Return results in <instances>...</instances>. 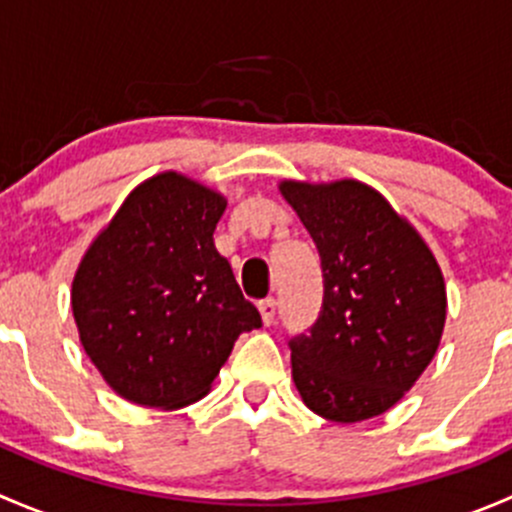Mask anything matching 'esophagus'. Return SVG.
Returning <instances> with one entry per match:
<instances>
[{
  "label": "esophagus",
  "mask_w": 512,
  "mask_h": 512,
  "mask_svg": "<svg viewBox=\"0 0 512 512\" xmlns=\"http://www.w3.org/2000/svg\"><path fill=\"white\" fill-rule=\"evenodd\" d=\"M257 309H260L262 324H265V327H270V324L275 322V312H277V304H275V299H265V302H260V304H257Z\"/></svg>",
  "instance_id": "obj_1"
}]
</instances>
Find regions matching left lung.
<instances>
[{"label": "left lung", "instance_id": "8db88e82", "mask_svg": "<svg viewBox=\"0 0 512 512\" xmlns=\"http://www.w3.org/2000/svg\"><path fill=\"white\" fill-rule=\"evenodd\" d=\"M280 193L317 245L324 277L317 322L289 339L294 386L329 421L381 416L441 342V267L389 200L359 180H282Z\"/></svg>", "mask_w": 512, "mask_h": 512}]
</instances>
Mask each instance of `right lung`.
<instances>
[{"label":"right lung","instance_id":"1","mask_svg":"<svg viewBox=\"0 0 512 512\" xmlns=\"http://www.w3.org/2000/svg\"><path fill=\"white\" fill-rule=\"evenodd\" d=\"M227 200L158 173L131 190L76 270L71 309L86 354L133 404L203 399L242 332L262 327L213 232Z\"/></svg>","mask_w":512,"mask_h":512}]
</instances>
